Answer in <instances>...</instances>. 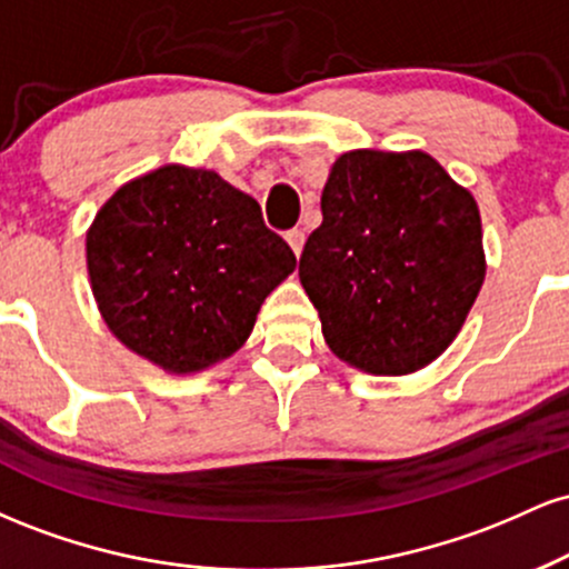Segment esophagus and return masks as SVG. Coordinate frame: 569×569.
<instances>
[{
  "label": "esophagus",
  "mask_w": 569,
  "mask_h": 569,
  "mask_svg": "<svg viewBox=\"0 0 569 569\" xmlns=\"http://www.w3.org/2000/svg\"><path fill=\"white\" fill-rule=\"evenodd\" d=\"M286 243H289L291 251L299 257V253H302V248H305V232L302 230L286 232Z\"/></svg>",
  "instance_id": "esophagus-1"
}]
</instances>
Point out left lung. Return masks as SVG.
I'll use <instances>...</instances> for the list:
<instances>
[{
	"instance_id": "8db88e82",
	"label": "left lung",
	"mask_w": 569,
	"mask_h": 569,
	"mask_svg": "<svg viewBox=\"0 0 569 569\" xmlns=\"http://www.w3.org/2000/svg\"><path fill=\"white\" fill-rule=\"evenodd\" d=\"M299 280L337 358L401 377L452 345L485 283L473 194L426 152L356 149L331 166Z\"/></svg>"
}]
</instances>
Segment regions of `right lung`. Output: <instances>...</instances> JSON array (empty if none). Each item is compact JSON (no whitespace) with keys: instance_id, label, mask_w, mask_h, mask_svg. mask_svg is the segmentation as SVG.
Listing matches in <instances>:
<instances>
[{"instance_id":"add662e5","label":"right lung","mask_w":569,"mask_h":569,"mask_svg":"<svg viewBox=\"0 0 569 569\" xmlns=\"http://www.w3.org/2000/svg\"><path fill=\"white\" fill-rule=\"evenodd\" d=\"M84 248L112 335L171 375H194L243 348L267 293L297 267L251 194L187 166L117 189Z\"/></svg>"}]
</instances>
